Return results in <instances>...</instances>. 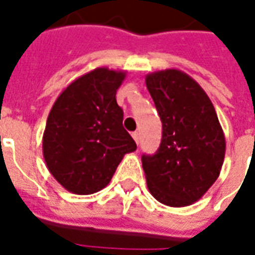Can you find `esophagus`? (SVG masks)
Returning a JSON list of instances; mask_svg holds the SVG:
<instances>
[{
	"instance_id": "obj_1",
	"label": "esophagus",
	"mask_w": 255,
	"mask_h": 255,
	"mask_svg": "<svg viewBox=\"0 0 255 255\" xmlns=\"http://www.w3.org/2000/svg\"><path fill=\"white\" fill-rule=\"evenodd\" d=\"M132 138L135 139V142H136V143H139V132H138V131L132 132Z\"/></svg>"
}]
</instances>
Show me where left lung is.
I'll return each instance as SVG.
<instances>
[{"label":"left lung","instance_id":"obj_1","mask_svg":"<svg viewBox=\"0 0 255 255\" xmlns=\"http://www.w3.org/2000/svg\"><path fill=\"white\" fill-rule=\"evenodd\" d=\"M146 86L162 123L157 153L142 155L150 194L182 208L203 197L221 171L225 138L212 101L179 69L149 73Z\"/></svg>","mask_w":255,"mask_h":255}]
</instances>
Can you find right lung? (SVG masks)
Segmentation results:
<instances>
[{
	"instance_id": "1",
	"label": "right lung",
	"mask_w": 255,
	"mask_h": 255,
	"mask_svg": "<svg viewBox=\"0 0 255 255\" xmlns=\"http://www.w3.org/2000/svg\"><path fill=\"white\" fill-rule=\"evenodd\" d=\"M124 71L95 68L64 90L47 116L43 158L65 190L89 195L106 187L136 143L123 127L116 91Z\"/></svg>"
}]
</instances>
